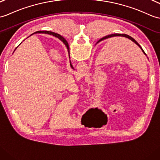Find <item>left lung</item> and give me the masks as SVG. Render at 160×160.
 Returning a JSON list of instances; mask_svg holds the SVG:
<instances>
[{
	"label": "left lung",
	"mask_w": 160,
	"mask_h": 160,
	"mask_svg": "<svg viewBox=\"0 0 160 160\" xmlns=\"http://www.w3.org/2000/svg\"><path fill=\"white\" fill-rule=\"evenodd\" d=\"M114 37H124V38H128V39H130L131 41H132L133 42H134L137 46H139L140 48V49L142 50V52L145 54V55H147L146 54H145V52H144V51L143 50V49L142 48H141V46L139 45V43L136 42V41L133 39V38H132V37H130L129 35H126V34H119V33H115V34H112V35H107V36H106V37H104V38H102L101 39H99L98 42H98H101V41H102V40H103V39H108V38H114ZM61 41H62V42L64 43L65 44H66V40H65V39L64 38H62V37L61 36Z\"/></svg>",
	"instance_id": "left-lung-1"
}]
</instances>
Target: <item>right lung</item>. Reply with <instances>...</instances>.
<instances>
[{
    "mask_svg": "<svg viewBox=\"0 0 160 160\" xmlns=\"http://www.w3.org/2000/svg\"><path fill=\"white\" fill-rule=\"evenodd\" d=\"M35 33H47V34H49V35H53V36L56 37V38H57L58 39H60V40H61V35H59V34H57V33L53 32H50V31H37V32H35L33 33V34H35ZM64 44H65V43H64ZM65 45L66 46V47H67V49H68V53H69V45H68V43L67 42V41H66V44H65ZM70 65H71L72 68V69H73V68L72 65L71 64V62H70Z\"/></svg>",
    "mask_w": 160,
    "mask_h": 160,
    "instance_id": "1",
    "label": "right lung"
}]
</instances>
